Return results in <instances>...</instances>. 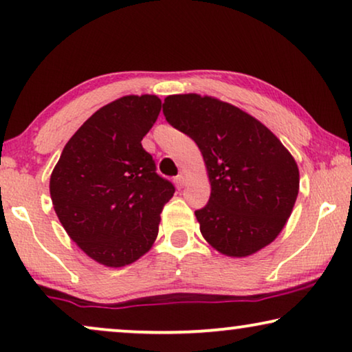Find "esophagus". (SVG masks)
Instances as JSON below:
<instances>
[{
	"label": "esophagus",
	"mask_w": 352,
	"mask_h": 352,
	"mask_svg": "<svg viewBox=\"0 0 352 352\" xmlns=\"http://www.w3.org/2000/svg\"><path fill=\"white\" fill-rule=\"evenodd\" d=\"M174 182H175L177 188H183V186H185V183H186V178H185V175H177Z\"/></svg>",
	"instance_id": "34e87169"
}]
</instances>
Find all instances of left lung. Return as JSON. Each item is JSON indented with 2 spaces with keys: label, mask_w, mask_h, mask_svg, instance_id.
I'll use <instances>...</instances> for the list:
<instances>
[{
  "label": "left lung",
  "mask_w": 352,
  "mask_h": 352,
  "mask_svg": "<svg viewBox=\"0 0 352 352\" xmlns=\"http://www.w3.org/2000/svg\"><path fill=\"white\" fill-rule=\"evenodd\" d=\"M162 111L204 157L210 199L195 212L204 239L234 258L271 244L300 190L298 166L289 150L258 120L215 97L169 96Z\"/></svg>",
  "instance_id": "obj_1"
}]
</instances>
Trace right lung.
<instances>
[{
	"label": "right lung",
	"mask_w": 352,
	"mask_h": 352,
	"mask_svg": "<svg viewBox=\"0 0 352 352\" xmlns=\"http://www.w3.org/2000/svg\"><path fill=\"white\" fill-rule=\"evenodd\" d=\"M161 111L156 96H124L78 129L54 167L49 191L72 241L97 263L121 268L151 249L175 188L156 174L143 137Z\"/></svg>",
	"instance_id": "right-lung-1"
}]
</instances>
